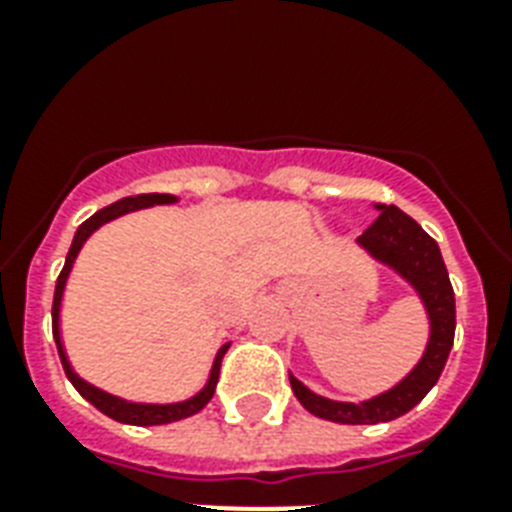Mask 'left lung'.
Here are the masks:
<instances>
[{"mask_svg":"<svg viewBox=\"0 0 512 512\" xmlns=\"http://www.w3.org/2000/svg\"><path fill=\"white\" fill-rule=\"evenodd\" d=\"M374 209L380 212V217L364 236H358V249H364L374 263L385 265L414 289L428 319V342H425L420 361L396 385H390L388 390L366 401H335V398L319 396L289 372L297 401L313 417L340 422V425L390 422L420 404L444 372L446 358L454 345V327H457L454 289L436 241L422 231L417 220H412L393 204H374Z\"/></svg>","mask_w":512,"mask_h":512,"instance_id":"8db88e82","label":"left lung"}]
</instances>
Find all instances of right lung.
<instances>
[{"mask_svg": "<svg viewBox=\"0 0 512 512\" xmlns=\"http://www.w3.org/2000/svg\"><path fill=\"white\" fill-rule=\"evenodd\" d=\"M177 196L172 193H143V196H127V199H119L114 204H108L100 212L90 217V220H84L74 233V241H71V249H68L66 255V265H63V271L58 276V284H55V300H52V337H55V345H58L60 353V364L66 369V377L71 380L76 390H79V396L87 398L95 409L111 417L116 422H124V425H140V428H146V425H167V422H177L185 420V417H191V414L201 412L204 406L209 404V398L215 396L217 388V377H220V364H223V356L231 348V342H225L223 348L215 353V361L209 366L207 382L201 385V390H196L193 396L183 398V401H170V404H151V401H127L122 396H114V393H108V390L98 388V385H92L84 377L76 374V369L68 361L66 345H63V332H60V311H63V295H66V284L68 276L74 271V263L82 247L87 244L92 233L103 228L106 223L116 220V217L130 215V212H138V209H148V207H162V204H177Z\"/></svg>", "mask_w": 512, "mask_h": 512, "instance_id": "add662e5", "label": "right lung"}]
</instances>
